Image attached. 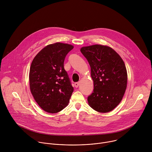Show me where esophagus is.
<instances>
[{"mask_svg":"<svg viewBox=\"0 0 152 152\" xmlns=\"http://www.w3.org/2000/svg\"><path fill=\"white\" fill-rule=\"evenodd\" d=\"M79 82H76L75 83V86L76 88H77L78 86H79Z\"/></svg>","mask_w":152,"mask_h":152,"instance_id":"1","label":"esophagus"}]
</instances>
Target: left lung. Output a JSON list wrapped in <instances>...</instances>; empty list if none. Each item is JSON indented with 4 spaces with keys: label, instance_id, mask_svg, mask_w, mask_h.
I'll use <instances>...</instances> for the list:
<instances>
[{
    "label": "left lung",
    "instance_id": "8db88e82",
    "mask_svg": "<svg viewBox=\"0 0 152 152\" xmlns=\"http://www.w3.org/2000/svg\"><path fill=\"white\" fill-rule=\"evenodd\" d=\"M94 82L93 93L88 97L90 107L99 113H108L120 103L124 94L127 74L124 61L111 48L100 45L83 47Z\"/></svg>",
    "mask_w": 152,
    "mask_h": 152
}]
</instances>
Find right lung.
Instances as JSON below:
<instances>
[{
    "mask_svg": "<svg viewBox=\"0 0 152 152\" xmlns=\"http://www.w3.org/2000/svg\"><path fill=\"white\" fill-rule=\"evenodd\" d=\"M72 45L56 42L49 45L34 58L29 70L31 92L42 110L57 113L66 107L73 87L64 67Z\"/></svg>",
    "mask_w": 152,
    "mask_h": 152,
    "instance_id": "1",
    "label": "right lung"
}]
</instances>
